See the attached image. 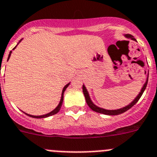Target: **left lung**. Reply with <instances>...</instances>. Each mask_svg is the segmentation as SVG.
I'll list each match as a JSON object with an SVG mask.
<instances>
[{
  "mask_svg": "<svg viewBox=\"0 0 157 157\" xmlns=\"http://www.w3.org/2000/svg\"><path fill=\"white\" fill-rule=\"evenodd\" d=\"M124 36H125V37H127V38H129V39H131V40H134V41H136V40L134 38V36H132L131 34H128V33H127V34H124ZM148 77H149V72H148V74H147V80H146L145 83H144V86H143L142 89H141L140 92L139 93V94L136 96V98H135L134 100H133V101H132L131 103H130V104L127 105L126 106L121 108V109H103V108L100 107V106H97V105L94 104V103H93L92 100H91L90 97V95H89V93H88L87 90H86V86H85L84 84H83V94H84L85 99H86V103H87V105L90 106V108L92 110L95 111V112H97V113H99L105 114V115H109V116L119 115V114L123 113L126 112V111H127L128 109H130V108H131L132 106H133V105H135L136 103H137L138 100H140V98L141 96H142V94H144V90H145L146 87H147V83H148Z\"/></svg>",
  "mask_w": 157,
  "mask_h": 157,
  "instance_id": "left-lung-1",
  "label": "left lung"
}]
</instances>
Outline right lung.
Returning a JSON list of instances; mask_svg holds the SVG:
<instances>
[{"label": "right lung", "mask_w": 157, "mask_h": 157, "mask_svg": "<svg viewBox=\"0 0 157 157\" xmlns=\"http://www.w3.org/2000/svg\"><path fill=\"white\" fill-rule=\"evenodd\" d=\"M23 39H21V40H20L19 42H18V44L20 43V42L21 41V40H22ZM18 44H17L16 45V47H14V48H13V50H14L15 48H17V46L18 45ZM11 53H12V51H10V54H9V55H8V58H7V60H9V58H10V54H11ZM70 85V83H68L67 84V85H65L64 86V87H63V90H62V94H61V98H60V103H59V104L57 105V107L55 108V109H54V110H52L51 111V112H50V113H47V114H44V115H41V116H33V115H30V114H28V113H24L26 114V115H27V116H29V117H33V118H46V117H51V116H52V115H54V114H56V113H57L59 112V111H60V107H61V106H62V103H63V93H64V91L66 90V89L67 88V86H69Z\"/></svg>", "instance_id": "right-lung-1"}]
</instances>
